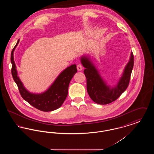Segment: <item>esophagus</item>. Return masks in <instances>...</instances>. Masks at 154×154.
Instances as JSON below:
<instances>
[{
  "label": "esophagus",
  "instance_id": "obj_1",
  "mask_svg": "<svg viewBox=\"0 0 154 154\" xmlns=\"http://www.w3.org/2000/svg\"><path fill=\"white\" fill-rule=\"evenodd\" d=\"M77 69L79 71H81L82 70V66L81 65V64H79L77 66Z\"/></svg>",
  "mask_w": 154,
  "mask_h": 154
}]
</instances>
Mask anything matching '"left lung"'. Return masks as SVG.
Here are the masks:
<instances>
[{
	"label": "left lung",
	"mask_w": 154,
	"mask_h": 154,
	"mask_svg": "<svg viewBox=\"0 0 154 154\" xmlns=\"http://www.w3.org/2000/svg\"><path fill=\"white\" fill-rule=\"evenodd\" d=\"M81 63L85 69L84 70L87 78V89L91 99L96 103L107 104L117 100L128 87L134 65V57L131 52L128 63L125 66L122 76L117 84L111 87L107 85L90 56L83 55Z\"/></svg>",
	"instance_id": "left-lung-1"
}]
</instances>
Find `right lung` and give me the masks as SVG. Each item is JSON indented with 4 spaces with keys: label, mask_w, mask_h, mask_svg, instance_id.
<instances>
[{
    "label": "right lung",
    "mask_w": 154,
    "mask_h": 154,
    "mask_svg": "<svg viewBox=\"0 0 154 154\" xmlns=\"http://www.w3.org/2000/svg\"><path fill=\"white\" fill-rule=\"evenodd\" d=\"M19 42L20 39L11 51V62L12 64L11 74L21 95L25 100L38 110L48 112L58 109L66 99L69 83L77 72V66L74 64L67 67L59 74L50 87L43 92L39 94L30 92L24 87L18 76L14 60V52Z\"/></svg>",
    "instance_id": "obj_1"
}]
</instances>
